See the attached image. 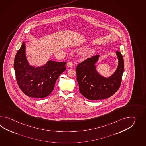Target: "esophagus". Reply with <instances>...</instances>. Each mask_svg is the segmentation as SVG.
<instances>
[{"mask_svg": "<svg viewBox=\"0 0 146 146\" xmlns=\"http://www.w3.org/2000/svg\"><path fill=\"white\" fill-rule=\"evenodd\" d=\"M72 66H73V64H72V62H68L67 63V66L69 67V68H72Z\"/></svg>", "mask_w": 146, "mask_h": 146, "instance_id": "1", "label": "esophagus"}]
</instances>
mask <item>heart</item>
Returning <instances> with one entry per match:
<instances>
[{"mask_svg":"<svg viewBox=\"0 0 146 146\" xmlns=\"http://www.w3.org/2000/svg\"><path fill=\"white\" fill-rule=\"evenodd\" d=\"M90 53H91V51L90 50H86L83 51V52L82 53V55L84 57H87L90 55Z\"/></svg>","mask_w":146,"mask_h":146,"instance_id":"heart-1","label":"heart"}]
</instances>
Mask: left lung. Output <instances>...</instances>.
<instances>
[{
	"mask_svg": "<svg viewBox=\"0 0 146 146\" xmlns=\"http://www.w3.org/2000/svg\"><path fill=\"white\" fill-rule=\"evenodd\" d=\"M116 54L118 66L115 72L108 77L100 74L96 64L99 59L96 55L79 64L76 68L77 80L80 93L90 100L107 99L113 96L121 86L124 70L123 57L119 52Z\"/></svg>",
	"mask_w": 146,
	"mask_h": 146,
	"instance_id": "1",
	"label": "left lung"
}]
</instances>
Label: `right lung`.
<instances>
[{
	"instance_id": "1",
	"label": "right lung",
	"mask_w": 146,
	"mask_h": 146,
	"mask_svg": "<svg viewBox=\"0 0 146 146\" xmlns=\"http://www.w3.org/2000/svg\"><path fill=\"white\" fill-rule=\"evenodd\" d=\"M66 62L48 60L40 66L31 65L25 53V43L16 54L14 69L18 84L27 96L43 98L52 92L59 75L66 70Z\"/></svg>"
}]
</instances>
